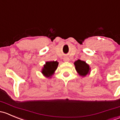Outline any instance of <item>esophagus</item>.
<instances>
[{"mask_svg":"<svg viewBox=\"0 0 120 120\" xmlns=\"http://www.w3.org/2000/svg\"><path fill=\"white\" fill-rule=\"evenodd\" d=\"M64 60L65 62H68L69 60H69V58L65 57V58H64Z\"/></svg>","mask_w":120,"mask_h":120,"instance_id":"1","label":"esophagus"}]
</instances>
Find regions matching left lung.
I'll list each match as a JSON object with an SVG mask.
<instances>
[{
  "label": "left lung",
  "instance_id": "obj_1",
  "mask_svg": "<svg viewBox=\"0 0 120 120\" xmlns=\"http://www.w3.org/2000/svg\"><path fill=\"white\" fill-rule=\"evenodd\" d=\"M74 65L77 73L81 77H85L87 75H89L91 71V68L90 67V65L83 60H77L75 62Z\"/></svg>",
  "mask_w": 120,
  "mask_h": 120
}]
</instances>
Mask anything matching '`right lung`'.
Wrapping results in <instances>:
<instances>
[{"mask_svg": "<svg viewBox=\"0 0 120 120\" xmlns=\"http://www.w3.org/2000/svg\"><path fill=\"white\" fill-rule=\"evenodd\" d=\"M58 64L57 61L46 62L41 69V73L45 77L51 78L57 69Z\"/></svg>", "mask_w": 120, "mask_h": 120, "instance_id": "right-lung-1", "label": "right lung"}]
</instances>
